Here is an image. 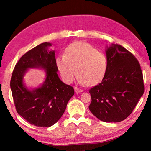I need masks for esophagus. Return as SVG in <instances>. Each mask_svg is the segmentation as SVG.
Listing matches in <instances>:
<instances>
[{
    "label": "esophagus",
    "mask_w": 151,
    "mask_h": 151,
    "mask_svg": "<svg viewBox=\"0 0 151 151\" xmlns=\"http://www.w3.org/2000/svg\"><path fill=\"white\" fill-rule=\"evenodd\" d=\"M75 91L76 92V93H82L83 91L82 89H79L78 88H75Z\"/></svg>",
    "instance_id": "obj_1"
}]
</instances>
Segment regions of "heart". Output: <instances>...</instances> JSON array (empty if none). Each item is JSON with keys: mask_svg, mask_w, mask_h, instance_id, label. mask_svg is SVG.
Instances as JSON below:
<instances>
[{"mask_svg": "<svg viewBox=\"0 0 151 151\" xmlns=\"http://www.w3.org/2000/svg\"><path fill=\"white\" fill-rule=\"evenodd\" d=\"M57 69L66 83L72 82L76 74L78 81L88 86L99 84L106 72L108 61L105 54L90 44L76 41L67 46L63 56L56 60Z\"/></svg>", "mask_w": 151, "mask_h": 151, "instance_id": "b5f03b06", "label": "heart"}]
</instances>
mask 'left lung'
Segmentation results:
<instances>
[{
    "instance_id": "1",
    "label": "left lung",
    "mask_w": 151,
    "mask_h": 151,
    "mask_svg": "<svg viewBox=\"0 0 151 151\" xmlns=\"http://www.w3.org/2000/svg\"><path fill=\"white\" fill-rule=\"evenodd\" d=\"M108 66L101 83L89 90V109L99 120L117 123L132 113L144 93L143 77L138 61L120 45L106 49Z\"/></svg>"
}]
</instances>
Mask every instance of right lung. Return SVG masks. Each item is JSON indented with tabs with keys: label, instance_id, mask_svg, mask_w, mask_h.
Returning <instances> with one entry per match:
<instances>
[{
	"label": "right lung",
	"instance_id": "add662e5",
	"mask_svg": "<svg viewBox=\"0 0 151 151\" xmlns=\"http://www.w3.org/2000/svg\"><path fill=\"white\" fill-rule=\"evenodd\" d=\"M50 43H43L22 56L15 66L10 81L12 93L17 113L34 126L50 127L65 111L67 102L75 93L74 89L65 84L58 75L54 50ZM30 68L46 70L42 85L28 88L24 76Z\"/></svg>",
	"mask_w": 151,
	"mask_h": 151
}]
</instances>
